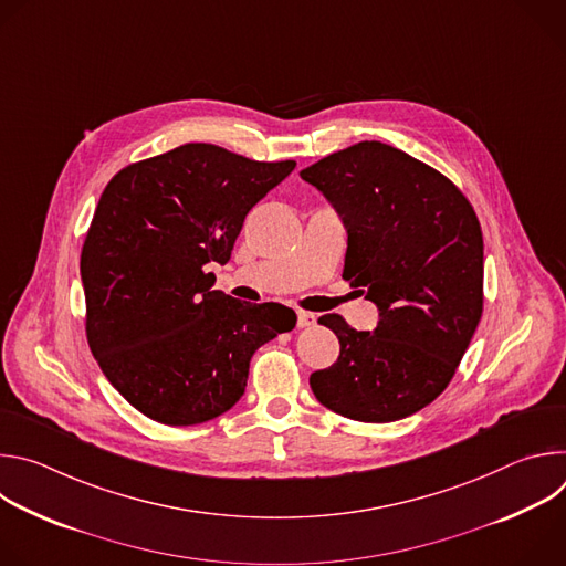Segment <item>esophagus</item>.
<instances>
[{
    "instance_id": "obj_1",
    "label": "esophagus",
    "mask_w": 566,
    "mask_h": 566,
    "mask_svg": "<svg viewBox=\"0 0 566 566\" xmlns=\"http://www.w3.org/2000/svg\"><path fill=\"white\" fill-rule=\"evenodd\" d=\"M315 322V315L311 311H297V327L304 329V327H311Z\"/></svg>"
}]
</instances>
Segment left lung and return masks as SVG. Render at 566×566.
<instances>
[{
  "mask_svg": "<svg viewBox=\"0 0 566 566\" xmlns=\"http://www.w3.org/2000/svg\"><path fill=\"white\" fill-rule=\"evenodd\" d=\"M300 177L347 230L345 273L378 308L374 332L332 313L317 322L340 340L308 382L322 406L365 423L406 419L448 387L483 308V237L459 188L423 160L363 140Z\"/></svg>",
  "mask_w": 566,
  "mask_h": 566,
  "instance_id": "obj_1",
  "label": "left lung"
}]
</instances>
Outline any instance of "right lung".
<instances>
[{"mask_svg":"<svg viewBox=\"0 0 566 566\" xmlns=\"http://www.w3.org/2000/svg\"><path fill=\"white\" fill-rule=\"evenodd\" d=\"M293 168L186 143L107 184L80 255L87 340L151 421L197 426L228 412L253 354L295 327L293 308L234 300L206 273L230 260L249 210Z\"/></svg>","mask_w":566,"mask_h":566,"instance_id":"right-lung-1","label":"right lung"}]
</instances>
